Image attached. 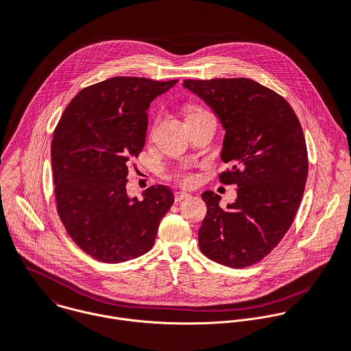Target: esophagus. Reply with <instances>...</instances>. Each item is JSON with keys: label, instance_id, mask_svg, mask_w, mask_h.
Listing matches in <instances>:
<instances>
[{"label": "esophagus", "instance_id": "obj_1", "mask_svg": "<svg viewBox=\"0 0 351 351\" xmlns=\"http://www.w3.org/2000/svg\"><path fill=\"white\" fill-rule=\"evenodd\" d=\"M188 197H191V193H188V192H176V195H174L176 202H181V200L188 199Z\"/></svg>", "mask_w": 351, "mask_h": 351}]
</instances>
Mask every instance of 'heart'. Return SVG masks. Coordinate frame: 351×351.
<instances>
[{"instance_id": "heart-1", "label": "heart", "mask_w": 351, "mask_h": 351, "mask_svg": "<svg viewBox=\"0 0 351 351\" xmlns=\"http://www.w3.org/2000/svg\"><path fill=\"white\" fill-rule=\"evenodd\" d=\"M203 113H206L204 109L197 108V106H189V108L186 109V118L195 117V116H199V114H203ZM180 177H181V180H182L184 182H186V184H192V182H193V176L189 174V173H186V171H182V173L180 174Z\"/></svg>"}]
</instances>
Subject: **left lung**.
I'll return each instance as SVG.
<instances>
[{"label":"left lung","instance_id":"8db88e82","mask_svg":"<svg viewBox=\"0 0 351 351\" xmlns=\"http://www.w3.org/2000/svg\"><path fill=\"white\" fill-rule=\"evenodd\" d=\"M182 86L219 118L226 132L221 158L232 165L219 178L238 186L225 210L219 195L202 193L207 215L199 246L223 265H252L279 243L300 207L308 177L301 123L283 97L250 79L184 80Z\"/></svg>","mask_w":351,"mask_h":351}]
</instances>
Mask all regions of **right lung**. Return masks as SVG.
Here are the masks:
<instances>
[{
	"mask_svg": "<svg viewBox=\"0 0 351 351\" xmlns=\"http://www.w3.org/2000/svg\"><path fill=\"white\" fill-rule=\"evenodd\" d=\"M178 80L112 77L83 88L66 106L51 143L57 211L71 238L104 263L147 253L174 203L166 185L143 200L126 193L128 160L145 143L151 102Z\"/></svg>",
	"mask_w": 351,
	"mask_h": 351,
	"instance_id": "add662e5",
	"label": "right lung"
}]
</instances>
